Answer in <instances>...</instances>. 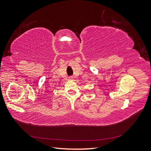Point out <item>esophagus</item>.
Returning a JSON list of instances; mask_svg holds the SVG:
<instances>
[{
    "mask_svg": "<svg viewBox=\"0 0 151 151\" xmlns=\"http://www.w3.org/2000/svg\"><path fill=\"white\" fill-rule=\"evenodd\" d=\"M72 77H70V79H72Z\"/></svg>",
    "mask_w": 151,
    "mask_h": 151,
    "instance_id": "1",
    "label": "esophagus"
}]
</instances>
